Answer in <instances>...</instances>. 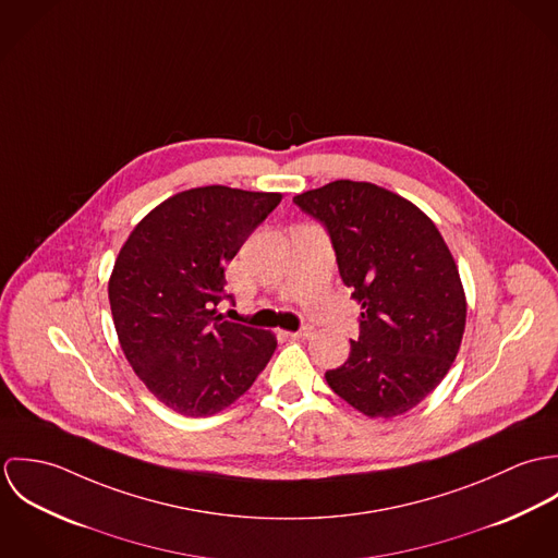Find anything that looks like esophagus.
<instances>
[{
	"label": "esophagus",
	"mask_w": 558,
	"mask_h": 558,
	"mask_svg": "<svg viewBox=\"0 0 558 558\" xmlns=\"http://www.w3.org/2000/svg\"><path fill=\"white\" fill-rule=\"evenodd\" d=\"M312 332H314L312 326H303V328H299L296 332H288V337H290V339H307V337H312Z\"/></svg>",
	"instance_id": "obj_1"
}]
</instances>
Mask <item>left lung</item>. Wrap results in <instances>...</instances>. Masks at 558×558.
<instances>
[{"label": "left lung", "mask_w": 558, "mask_h": 558, "mask_svg": "<svg viewBox=\"0 0 558 558\" xmlns=\"http://www.w3.org/2000/svg\"><path fill=\"white\" fill-rule=\"evenodd\" d=\"M335 248L361 303L348 361L328 387L367 416L391 418L427 398L458 356L466 296L436 226L408 199L369 182L335 180L294 197Z\"/></svg>", "instance_id": "1"}]
</instances>
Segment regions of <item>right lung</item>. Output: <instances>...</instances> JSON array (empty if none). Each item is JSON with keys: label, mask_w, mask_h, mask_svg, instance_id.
<instances>
[{"label": "right lung", "mask_w": 558, "mask_h": 558, "mask_svg": "<svg viewBox=\"0 0 558 558\" xmlns=\"http://www.w3.org/2000/svg\"><path fill=\"white\" fill-rule=\"evenodd\" d=\"M281 193L221 184L157 206L116 259L109 303L120 345L155 398L186 416H210L255 383L277 339L217 314L226 264L279 206Z\"/></svg>", "instance_id": "right-lung-1"}]
</instances>
